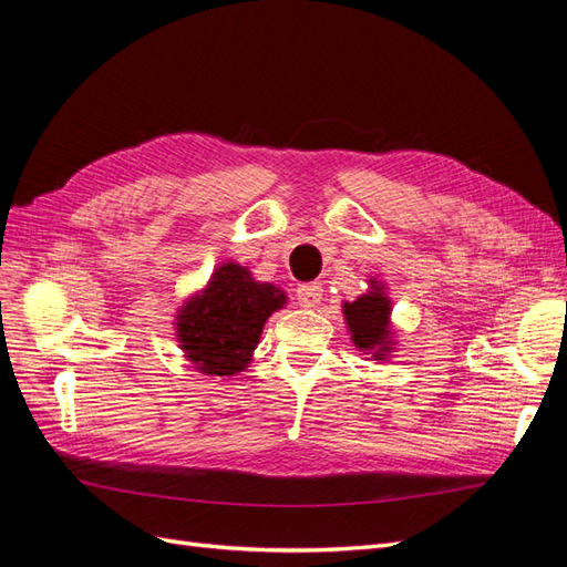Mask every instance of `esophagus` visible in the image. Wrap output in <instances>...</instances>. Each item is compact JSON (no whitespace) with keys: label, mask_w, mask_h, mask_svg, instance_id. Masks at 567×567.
Listing matches in <instances>:
<instances>
[{"label":"esophagus","mask_w":567,"mask_h":567,"mask_svg":"<svg viewBox=\"0 0 567 567\" xmlns=\"http://www.w3.org/2000/svg\"><path fill=\"white\" fill-rule=\"evenodd\" d=\"M321 296H323V288H321V284H317V281L302 284V286L298 288V293H296L298 305L305 307V310H310V307H317V305L321 302Z\"/></svg>","instance_id":"esophagus-1"}]
</instances>
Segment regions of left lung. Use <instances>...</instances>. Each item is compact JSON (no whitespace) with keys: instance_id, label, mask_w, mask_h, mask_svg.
<instances>
[{"instance_id":"1","label":"left lung","mask_w":567,"mask_h":567,"mask_svg":"<svg viewBox=\"0 0 567 567\" xmlns=\"http://www.w3.org/2000/svg\"><path fill=\"white\" fill-rule=\"evenodd\" d=\"M350 340L373 362H388L398 350V333L392 329V300L383 281L369 279V290L352 302H342Z\"/></svg>"}]
</instances>
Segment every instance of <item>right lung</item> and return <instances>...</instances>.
<instances>
[{"label":"right lung","instance_id":"1","mask_svg":"<svg viewBox=\"0 0 567 567\" xmlns=\"http://www.w3.org/2000/svg\"><path fill=\"white\" fill-rule=\"evenodd\" d=\"M286 302L279 286L255 281L250 269L234 260L221 262L208 284L177 307L179 350L200 375L229 381L252 362L265 321Z\"/></svg>","mask_w":567,"mask_h":567}]
</instances>
